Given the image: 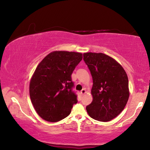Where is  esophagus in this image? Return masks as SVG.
<instances>
[{
	"mask_svg": "<svg viewBox=\"0 0 150 150\" xmlns=\"http://www.w3.org/2000/svg\"><path fill=\"white\" fill-rule=\"evenodd\" d=\"M81 95H85V94L86 93V91H85V88H83V89L81 91Z\"/></svg>",
	"mask_w": 150,
	"mask_h": 150,
	"instance_id": "1",
	"label": "esophagus"
}]
</instances>
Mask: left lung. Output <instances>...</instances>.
Returning a JSON list of instances; mask_svg holds the SVG:
<instances>
[{
  "label": "left lung",
  "instance_id": "8db88e82",
  "mask_svg": "<svg viewBox=\"0 0 150 150\" xmlns=\"http://www.w3.org/2000/svg\"><path fill=\"white\" fill-rule=\"evenodd\" d=\"M83 60L93 77V101L86 107L91 118L108 122L116 118L128 102V79L123 67L103 53H85Z\"/></svg>",
  "mask_w": 150,
  "mask_h": 150
}]
</instances>
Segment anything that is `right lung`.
<instances>
[{
    "label": "right lung",
    "instance_id": "right-lung-1",
    "mask_svg": "<svg viewBox=\"0 0 150 150\" xmlns=\"http://www.w3.org/2000/svg\"><path fill=\"white\" fill-rule=\"evenodd\" d=\"M82 59L81 53L55 51L38 65L30 83V96L35 111L44 120H62L77 103L71 74Z\"/></svg>",
    "mask_w": 150,
    "mask_h": 150
}]
</instances>
